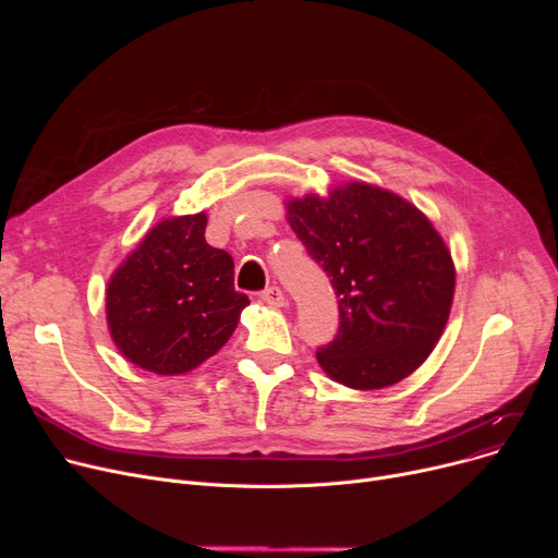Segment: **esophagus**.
Masks as SVG:
<instances>
[{"mask_svg":"<svg viewBox=\"0 0 558 558\" xmlns=\"http://www.w3.org/2000/svg\"><path fill=\"white\" fill-rule=\"evenodd\" d=\"M259 299H262V303H267V305H271V307H282V305H284V294H282V291H280L278 287L264 289L262 294H259Z\"/></svg>","mask_w":558,"mask_h":558,"instance_id":"esophagus-1","label":"esophagus"}]
</instances>
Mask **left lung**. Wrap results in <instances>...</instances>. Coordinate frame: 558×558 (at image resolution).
<instances>
[{
	"instance_id": "obj_1",
	"label": "left lung",
	"mask_w": 558,
	"mask_h": 558,
	"mask_svg": "<svg viewBox=\"0 0 558 558\" xmlns=\"http://www.w3.org/2000/svg\"><path fill=\"white\" fill-rule=\"evenodd\" d=\"M284 208L339 299V335L316 350L320 368L357 391L412 375L446 330L457 284L432 221L396 192L360 181L291 196Z\"/></svg>"
}]
</instances>
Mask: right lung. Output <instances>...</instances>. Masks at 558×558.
Wrapping results in <instances>:
<instances>
[{
	"instance_id": "right-lung-1",
	"label": "right lung",
	"mask_w": 558,
	"mask_h": 558,
	"mask_svg": "<svg viewBox=\"0 0 558 558\" xmlns=\"http://www.w3.org/2000/svg\"><path fill=\"white\" fill-rule=\"evenodd\" d=\"M205 213L158 221L108 280V332L142 371H194L226 345L248 305L234 291L232 257L205 242Z\"/></svg>"
}]
</instances>
